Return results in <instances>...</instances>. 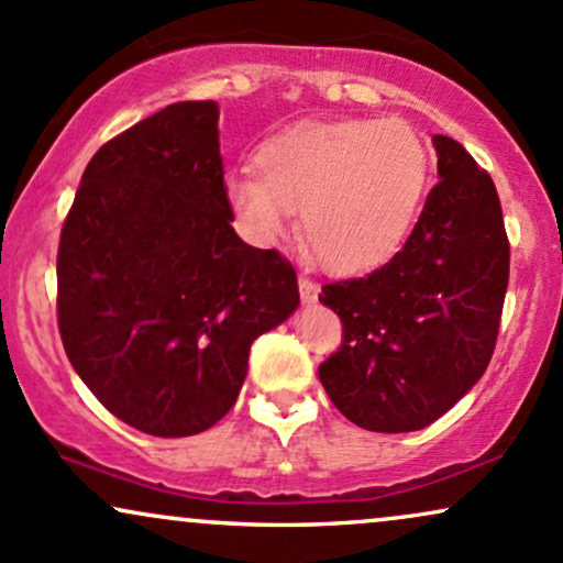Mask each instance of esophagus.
Returning a JSON list of instances; mask_svg holds the SVG:
<instances>
[{
	"mask_svg": "<svg viewBox=\"0 0 563 563\" xmlns=\"http://www.w3.org/2000/svg\"><path fill=\"white\" fill-rule=\"evenodd\" d=\"M300 297L306 306H313V302L319 300V287L310 279H306V276H300Z\"/></svg>",
	"mask_w": 563,
	"mask_h": 563,
	"instance_id": "1",
	"label": "esophagus"
}]
</instances>
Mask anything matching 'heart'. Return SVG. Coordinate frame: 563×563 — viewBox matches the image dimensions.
Returning a JSON list of instances; mask_svg holds the SVG:
<instances>
[{"mask_svg":"<svg viewBox=\"0 0 563 563\" xmlns=\"http://www.w3.org/2000/svg\"><path fill=\"white\" fill-rule=\"evenodd\" d=\"M227 176V200L250 240L276 242L300 210V236L329 274L361 276L400 253L421 213L432 155L406 121L297 123Z\"/></svg>","mask_w":563,"mask_h":563,"instance_id":"1","label":"heart"}]
</instances>
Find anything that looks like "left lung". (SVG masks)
<instances>
[{
  "instance_id": "8db88e82",
  "label": "left lung",
  "mask_w": 563,
  "mask_h": 563,
  "mask_svg": "<svg viewBox=\"0 0 563 563\" xmlns=\"http://www.w3.org/2000/svg\"><path fill=\"white\" fill-rule=\"evenodd\" d=\"M438 187L406 244L363 279L319 300L345 340L319 366L327 395L368 432H416L451 411L493 358L508 287L498 191L451 136L434 134Z\"/></svg>"
}]
</instances>
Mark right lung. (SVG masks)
I'll return each mask as SVG.
<instances>
[{"mask_svg": "<svg viewBox=\"0 0 563 563\" xmlns=\"http://www.w3.org/2000/svg\"><path fill=\"white\" fill-rule=\"evenodd\" d=\"M231 221L216 102L168 104L86 165L59 234V334L84 385L139 432L221 421L250 345L300 306L295 268Z\"/></svg>", "mask_w": 563, "mask_h": 563, "instance_id": "obj_1", "label": "right lung"}]
</instances>
